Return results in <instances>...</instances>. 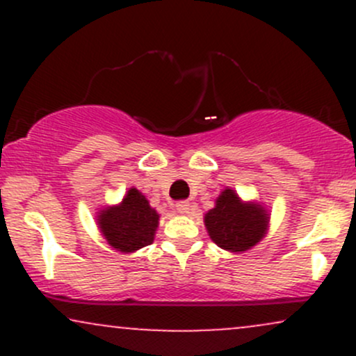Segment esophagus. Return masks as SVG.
Wrapping results in <instances>:
<instances>
[{"instance_id": "34e87169", "label": "esophagus", "mask_w": 356, "mask_h": 356, "mask_svg": "<svg viewBox=\"0 0 356 356\" xmlns=\"http://www.w3.org/2000/svg\"><path fill=\"white\" fill-rule=\"evenodd\" d=\"M175 209H177V212H181V214H189V211H191V202H189V201H179V202H175Z\"/></svg>"}]
</instances>
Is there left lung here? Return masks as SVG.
Here are the masks:
<instances>
[{
    "mask_svg": "<svg viewBox=\"0 0 356 356\" xmlns=\"http://www.w3.org/2000/svg\"><path fill=\"white\" fill-rule=\"evenodd\" d=\"M209 238L220 249L243 252L256 246L269 229V212L263 204L243 201L231 187L216 199V206L204 214Z\"/></svg>",
    "mask_w": 356,
    "mask_h": 356,
    "instance_id": "8db88e82",
    "label": "left lung"
}]
</instances>
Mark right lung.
<instances>
[{"label": "right lung", "instance_id": "add662e5", "mask_svg": "<svg viewBox=\"0 0 356 356\" xmlns=\"http://www.w3.org/2000/svg\"><path fill=\"white\" fill-rule=\"evenodd\" d=\"M161 214L140 191L130 187L118 204L102 207L97 224L107 243L120 252H136L154 243Z\"/></svg>", "mask_w": 356, "mask_h": 356}]
</instances>
